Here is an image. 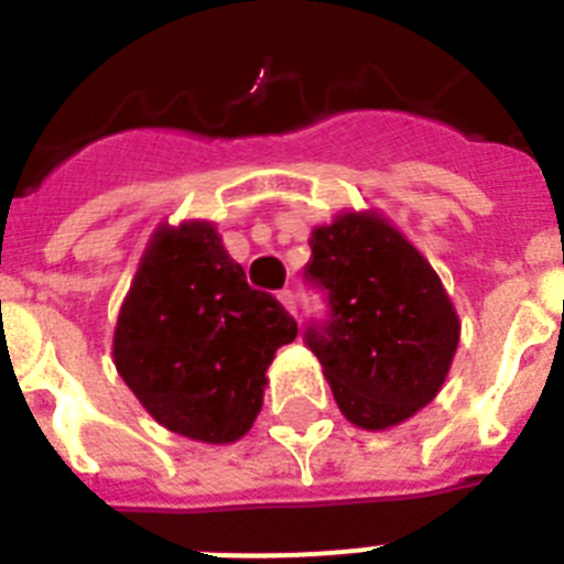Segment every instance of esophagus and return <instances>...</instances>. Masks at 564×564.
I'll return each mask as SVG.
<instances>
[{
	"mask_svg": "<svg viewBox=\"0 0 564 564\" xmlns=\"http://www.w3.org/2000/svg\"><path fill=\"white\" fill-rule=\"evenodd\" d=\"M279 302H282V307H285L288 313H293L296 316V296H293V291H279Z\"/></svg>",
	"mask_w": 564,
	"mask_h": 564,
	"instance_id": "34e87169",
	"label": "esophagus"
}]
</instances>
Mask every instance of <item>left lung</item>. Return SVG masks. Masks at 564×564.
Here are the masks:
<instances>
[{"label": "left lung", "mask_w": 564, "mask_h": 564, "mask_svg": "<svg viewBox=\"0 0 564 564\" xmlns=\"http://www.w3.org/2000/svg\"><path fill=\"white\" fill-rule=\"evenodd\" d=\"M305 276L327 291L330 318L311 325L338 410L381 432L435 401L460 341V318L441 276L378 212H341L311 234Z\"/></svg>", "instance_id": "8db88e82"}]
</instances>
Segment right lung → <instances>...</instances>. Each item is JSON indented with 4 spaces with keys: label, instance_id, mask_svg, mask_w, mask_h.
<instances>
[{
    "label": "right lung",
    "instance_id": "1",
    "mask_svg": "<svg viewBox=\"0 0 564 564\" xmlns=\"http://www.w3.org/2000/svg\"><path fill=\"white\" fill-rule=\"evenodd\" d=\"M296 333L271 293L248 285L214 223H163L118 313L112 358L161 426L223 446L253 426L268 367Z\"/></svg>",
    "mask_w": 564,
    "mask_h": 564
}]
</instances>
